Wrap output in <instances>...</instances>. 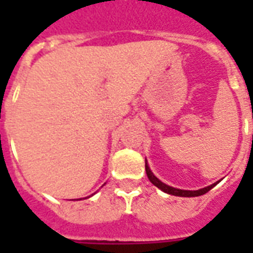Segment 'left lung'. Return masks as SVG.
<instances>
[{"label":"left lung","mask_w":253,"mask_h":253,"mask_svg":"<svg viewBox=\"0 0 253 253\" xmlns=\"http://www.w3.org/2000/svg\"><path fill=\"white\" fill-rule=\"evenodd\" d=\"M146 173H147V176H148V180H150L155 186H158L160 190H163V192L167 193V194H172V196H177V197L202 196V194H205V193H208L210 189L214 188V186H215V185L220 181V180L216 181V182H214V184L209 185V186H206V188L198 189V190H182V189H177V188H173V186H169V185L164 184V182H162V181L159 180L158 177L155 176L154 173H152V170L150 169V167H148V164H147V160H146Z\"/></svg>","instance_id":"left-lung-1"}]
</instances>
